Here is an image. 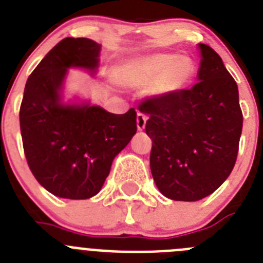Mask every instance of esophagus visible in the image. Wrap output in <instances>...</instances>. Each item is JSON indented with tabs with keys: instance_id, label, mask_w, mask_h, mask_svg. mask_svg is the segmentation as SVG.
I'll return each mask as SVG.
<instances>
[{
	"instance_id": "esophagus-1",
	"label": "esophagus",
	"mask_w": 263,
	"mask_h": 263,
	"mask_svg": "<svg viewBox=\"0 0 263 263\" xmlns=\"http://www.w3.org/2000/svg\"><path fill=\"white\" fill-rule=\"evenodd\" d=\"M146 121H147V117H146V115H143V113L138 111V115H137V127H138V130L145 129Z\"/></svg>"
}]
</instances>
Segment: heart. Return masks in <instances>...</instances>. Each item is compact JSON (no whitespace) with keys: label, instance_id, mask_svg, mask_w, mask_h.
Instances as JSON below:
<instances>
[{"label":"heart","instance_id":"heart-1","mask_svg":"<svg viewBox=\"0 0 263 263\" xmlns=\"http://www.w3.org/2000/svg\"><path fill=\"white\" fill-rule=\"evenodd\" d=\"M194 75V64L178 53H152L130 58L115 69V79L126 87L153 83L148 92L168 95L182 89Z\"/></svg>","mask_w":263,"mask_h":263}]
</instances>
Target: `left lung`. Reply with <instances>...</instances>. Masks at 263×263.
Returning a JSON list of instances; mask_svg holds the SVG:
<instances>
[{
    "instance_id": "left-lung-1",
    "label": "left lung",
    "mask_w": 263,
    "mask_h": 263,
    "mask_svg": "<svg viewBox=\"0 0 263 263\" xmlns=\"http://www.w3.org/2000/svg\"><path fill=\"white\" fill-rule=\"evenodd\" d=\"M199 47L203 59L194 87L147 97L138 105L148 116L155 184L178 201L204 199L227 180L242 132L237 83L213 48Z\"/></svg>"
}]
</instances>
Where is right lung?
Segmentation results:
<instances>
[{"mask_svg":"<svg viewBox=\"0 0 263 263\" xmlns=\"http://www.w3.org/2000/svg\"><path fill=\"white\" fill-rule=\"evenodd\" d=\"M101 46L64 38L29 76L20 109L23 152L32 175L55 196L99 194L116 155L137 133V111L113 115L100 106L63 105L60 89L69 67L95 71Z\"/></svg>","mask_w":263,"mask_h":263,"instance_id":"right-lung-1","label":"right lung"}]
</instances>
